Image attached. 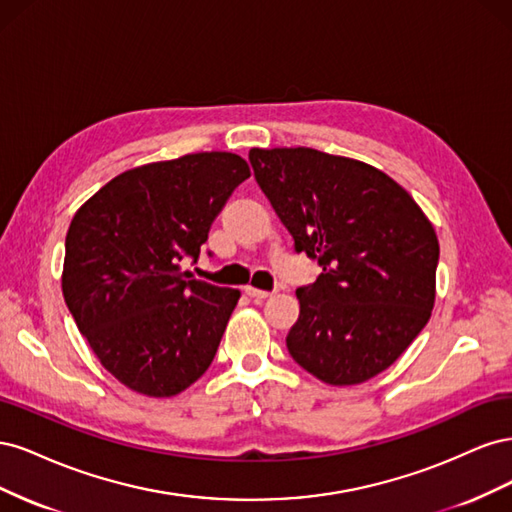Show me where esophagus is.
Here are the masks:
<instances>
[{"instance_id":"esophagus-1","label":"esophagus","mask_w":512,"mask_h":512,"mask_svg":"<svg viewBox=\"0 0 512 512\" xmlns=\"http://www.w3.org/2000/svg\"><path fill=\"white\" fill-rule=\"evenodd\" d=\"M245 294H247V297H252L254 301H262V299L273 297V292H269V290H258V288H254V286H245Z\"/></svg>"}]
</instances>
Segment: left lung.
I'll return each mask as SVG.
<instances>
[{"mask_svg": "<svg viewBox=\"0 0 512 512\" xmlns=\"http://www.w3.org/2000/svg\"><path fill=\"white\" fill-rule=\"evenodd\" d=\"M250 162L294 250L322 267L297 290L290 356L333 386L378 376L431 316L436 230L397 181L365 162L309 147L250 149Z\"/></svg>", "mask_w": 512, "mask_h": 512, "instance_id": "left-lung-1", "label": "left lung"}]
</instances>
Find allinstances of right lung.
Instances as JSON below:
<instances>
[{
    "label": "right lung",
    "instance_id": "add662e5",
    "mask_svg": "<svg viewBox=\"0 0 512 512\" xmlns=\"http://www.w3.org/2000/svg\"><path fill=\"white\" fill-rule=\"evenodd\" d=\"M250 166L190 153L117 175L74 213L61 290L108 374L147 397H173L209 369L241 292L194 280L209 228Z\"/></svg>",
    "mask_w": 512,
    "mask_h": 512
}]
</instances>
